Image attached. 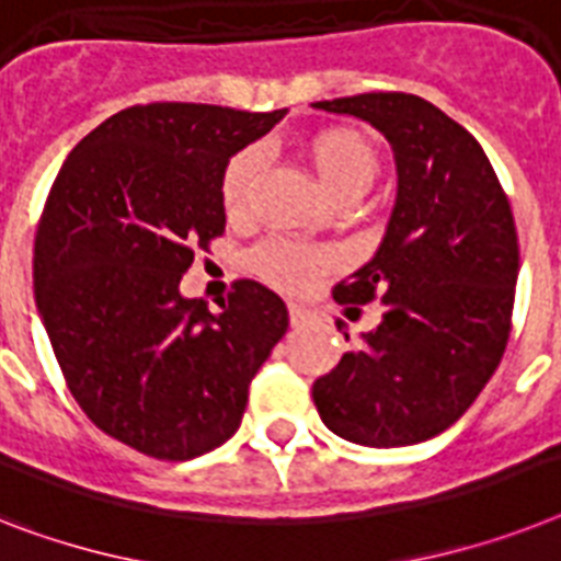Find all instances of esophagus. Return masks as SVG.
I'll return each instance as SVG.
<instances>
[{
  "label": "esophagus",
  "instance_id": "esophagus-1",
  "mask_svg": "<svg viewBox=\"0 0 561 561\" xmlns=\"http://www.w3.org/2000/svg\"><path fill=\"white\" fill-rule=\"evenodd\" d=\"M307 321H309L307 309L298 307V304H289V323H291V327H304Z\"/></svg>",
  "mask_w": 561,
  "mask_h": 561
}]
</instances>
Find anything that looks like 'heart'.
I'll return each mask as SVG.
<instances>
[{
    "instance_id": "1",
    "label": "heart",
    "mask_w": 561,
    "mask_h": 561,
    "mask_svg": "<svg viewBox=\"0 0 561 561\" xmlns=\"http://www.w3.org/2000/svg\"><path fill=\"white\" fill-rule=\"evenodd\" d=\"M314 171L321 178V186L330 192L332 201L350 197V194H367L378 174V157L369 146L367 137L350 128H335V131L318 134L309 146ZM263 163V148L247 146L231 157L220 178V201H224L229 215H240L249 203L254 174ZM335 263L332 252L300 240L289 238H266L263 243L249 252V270L270 280L272 286L298 291L309 286L314 277L327 272Z\"/></svg>"
}]
</instances>
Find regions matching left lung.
Here are the masks:
<instances>
[{
	"mask_svg": "<svg viewBox=\"0 0 561 561\" xmlns=\"http://www.w3.org/2000/svg\"><path fill=\"white\" fill-rule=\"evenodd\" d=\"M369 123L396 157L398 192L373 261L337 304L381 300V323L312 383L321 421L353 444L407 447L456 424L511 335L519 240L511 203L476 137L415 94L321 100Z\"/></svg>",
	"mask_w": 561,
	"mask_h": 561,
	"instance_id": "8db88e82",
	"label": "left lung"
}]
</instances>
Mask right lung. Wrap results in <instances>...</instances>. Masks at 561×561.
Returning a JSON list of instances; mask_svg holds the SVG:
<instances>
[{"label": "right lung", "instance_id": "obj_1", "mask_svg": "<svg viewBox=\"0 0 561 561\" xmlns=\"http://www.w3.org/2000/svg\"><path fill=\"white\" fill-rule=\"evenodd\" d=\"M284 114L134 105L82 137L50 186L34 243L42 327L88 419L146 456L188 461L229 442L289 327L254 280L220 312L180 295L194 249L226 229L229 157Z\"/></svg>", "mask_w": 561, "mask_h": 561}]
</instances>
